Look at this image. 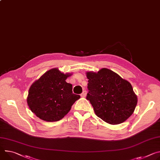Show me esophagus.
Returning <instances> with one entry per match:
<instances>
[{
  "label": "esophagus",
  "instance_id": "obj_1",
  "mask_svg": "<svg viewBox=\"0 0 160 160\" xmlns=\"http://www.w3.org/2000/svg\"><path fill=\"white\" fill-rule=\"evenodd\" d=\"M86 94H87V91H83L82 92V93L80 94V96H81V97L84 98V97H85Z\"/></svg>",
  "mask_w": 160,
  "mask_h": 160
}]
</instances>
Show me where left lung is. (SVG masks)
Wrapping results in <instances>:
<instances>
[{"label": "left lung", "mask_w": 160, "mask_h": 160, "mask_svg": "<svg viewBox=\"0 0 160 160\" xmlns=\"http://www.w3.org/2000/svg\"><path fill=\"white\" fill-rule=\"evenodd\" d=\"M87 77L89 92L86 99L98 118L110 124H118L133 114L137 97L129 82L107 68L88 72Z\"/></svg>", "instance_id": "8db88e82"}]
</instances>
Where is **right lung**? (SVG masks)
Instances as JSON below:
<instances>
[{
    "label": "right lung",
    "mask_w": 160,
    "mask_h": 160,
    "mask_svg": "<svg viewBox=\"0 0 160 160\" xmlns=\"http://www.w3.org/2000/svg\"><path fill=\"white\" fill-rule=\"evenodd\" d=\"M70 75L53 68L32 83L27 101L38 118L48 122L59 121L80 98L72 93V85L65 81Z\"/></svg>",
    "instance_id": "add662e5"
}]
</instances>
